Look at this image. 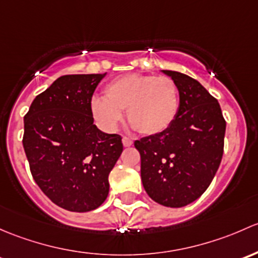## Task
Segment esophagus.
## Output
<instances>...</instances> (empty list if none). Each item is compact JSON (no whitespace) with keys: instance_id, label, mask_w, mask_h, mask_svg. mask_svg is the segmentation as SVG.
Here are the masks:
<instances>
[{"instance_id":"34e87169","label":"esophagus","mask_w":258,"mask_h":258,"mask_svg":"<svg viewBox=\"0 0 258 258\" xmlns=\"http://www.w3.org/2000/svg\"><path fill=\"white\" fill-rule=\"evenodd\" d=\"M121 142H123V145L125 148H129V147H132V145H133V140L129 139V138H126V137H124L123 139H121Z\"/></svg>"}]
</instances>
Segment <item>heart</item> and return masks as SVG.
<instances>
[{"instance_id": "b5f03b06", "label": "heart", "mask_w": 258, "mask_h": 258, "mask_svg": "<svg viewBox=\"0 0 258 258\" xmlns=\"http://www.w3.org/2000/svg\"><path fill=\"white\" fill-rule=\"evenodd\" d=\"M104 97L93 98V118L107 132H113L126 110L129 124L138 133L156 135L174 123L179 111V90L166 76L126 74L107 84Z\"/></svg>"}]
</instances>
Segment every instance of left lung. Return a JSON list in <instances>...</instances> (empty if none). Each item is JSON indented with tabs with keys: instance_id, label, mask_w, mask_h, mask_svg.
<instances>
[{
	"instance_id": "1",
	"label": "left lung",
	"mask_w": 258,
	"mask_h": 258,
	"mask_svg": "<svg viewBox=\"0 0 258 258\" xmlns=\"http://www.w3.org/2000/svg\"><path fill=\"white\" fill-rule=\"evenodd\" d=\"M176 83L179 111L165 132L134 143L143 186L155 203L182 208L211 184L224 154L226 121L219 102L186 74L163 71Z\"/></svg>"
}]
</instances>
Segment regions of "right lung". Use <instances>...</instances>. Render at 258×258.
I'll list each match as a JSON object with an SVG mask.
<instances>
[{"mask_svg":"<svg viewBox=\"0 0 258 258\" xmlns=\"http://www.w3.org/2000/svg\"><path fill=\"white\" fill-rule=\"evenodd\" d=\"M107 73L55 79L25 115L23 148L34 181L59 208L87 212L109 194L108 176L123 144L97 128L90 102Z\"/></svg>","mask_w":258,"mask_h":258,"instance_id":"1","label":"right lung"}]
</instances>
